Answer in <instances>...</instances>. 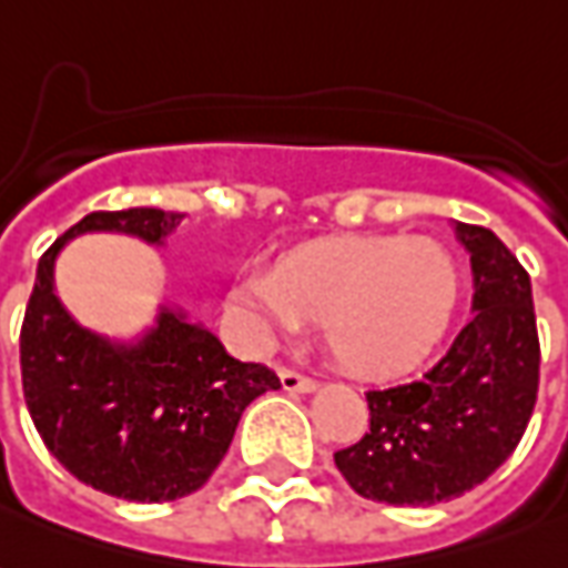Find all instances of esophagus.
<instances>
[{"label": "esophagus", "instance_id": "1", "mask_svg": "<svg viewBox=\"0 0 568 568\" xmlns=\"http://www.w3.org/2000/svg\"><path fill=\"white\" fill-rule=\"evenodd\" d=\"M280 381H283L285 390H297V394H311V390L320 387L316 381L307 378V375H301V372H292V368H283V372H280Z\"/></svg>", "mask_w": 568, "mask_h": 568}]
</instances>
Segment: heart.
I'll list each match as a JSON object with an SVG mask.
<instances>
[{
  "instance_id": "b5f03b06",
  "label": "heart",
  "mask_w": 568,
  "mask_h": 568,
  "mask_svg": "<svg viewBox=\"0 0 568 568\" xmlns=\"http://www.w3.org/2000/svg\"><path fill=\"white\" fill-rule=\"evenodd\" d=\"M455 301L458 271L434 240L344 236L288 252L273 276H240L227 311L252 347H267L301 323H320L341 366L387 378L434 351Z\"/></svg>"
}]
</instances>
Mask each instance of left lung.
Instances as JSON below:
<instances>
[{
    "label": "left lung",
    "mask_w": 568,
    "mask_h": 568,
    "mask_svg": "<svg viewBox=\"0 0 568 568\" xmlns=\"http://www.w3.org/2000/svg\"><path fill=\"white\" fill-rule=\"evenodd\" d=\"M470 252L474 316L422 378L368 390V434L335 452L351 489L384 505H439L514 455L538 396L532 283L491 230L455 224Z\"/></svg>",
    "instance_id": "1"
}]
</instances>
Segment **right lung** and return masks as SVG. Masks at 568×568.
<instances>
[{
  "label": "right lung",
  "mask_w": 568,
  "mask_h": 568,
  "mask_svg": "<svg viewBox=\"0 0 568 568\" xmlns=\"http://www.w3.org/2000/svg\"><path fill=\"white\" fill-rule=\"evenodd\" d=\"M181 212H91L39 257L21 325L23 399L45 449L91 489L125 501H174L205 486L227 455L255 396L280 387L261 363L233 359L224 344L160 307L132 344L79 325L54 295V261L73 236L125 233L150 245Z\"/></svg>",
  "instance_id": "1"
}]
</instances>
